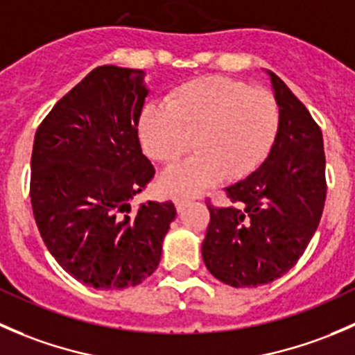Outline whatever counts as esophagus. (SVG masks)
I'll use <instances>...</instances> for the list:
<instances>
[{
	"label": "esophagus",
	"mask_w": 355,
	"mask_h": 355,
	"mask_svg": "<svg viewBox=\"0 0 355 355\" xmlns=\"http://www.w3.org/2000/svg\"><path fill=\"white\" fill-rule=\"evenodd\" d=\"M189 202H191V196H188V195H179L174 198V203H176L178 210L184 209V205H188Z\"/></svg>",
	"instance_id": "1"
}]
</instances>
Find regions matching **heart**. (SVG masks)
I'll list each match as a JSON object with an SVG mask.
<instances>
[{"mask_svg":"<svg viewBox=\"0 0 355 355\" xmlns=\"http://www.w3.org/2000/svg\"><path fill=\"white\" fill-rule=\"evenodd\" d=\"M279 121V105L268 89L207 76L174 87L166 107L146 103L136 129L146 155L162 166L176 164L195 145L198 155L162 179L169 191H195L255 173L275 146Z\"/></svg>","mask_w":355,"mask_h":355,"instance_id":"1","label":"heart"}]
</instances>
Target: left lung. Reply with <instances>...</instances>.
Instances as JSON below:
<instances>
[{"mask_svg": "<svg viewBox=\"0 0 355 355\" xmlns=\"http://www.w3.org/2000/svg\"><path fill=\"white\" fill-rule=\"evenodd\" d=\"M279 105V131L268 159L227 186L240 207L207 203L202 257L214 278L234 288L268 285L297 264L321 220L326 200L322 135L305 105L268 70Z\"/></svg>", "mask_w": 355, "mask_h": 355, "instance_id": "obj_1", "label": "left lung"}]
</instances>
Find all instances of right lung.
Wrapping results in <instances>:
<instances>
[{"label": "right lung", "mask_w": 355, "mask_h": 355, "mask_svg": "<svg viewBox=\"0 0 355 355\" xmlns=\"http://www.w3.org/2000/svg\"><path fill=\"white\" fill-rule=\"evenodd\" d=\"M145 72L96 67L51 108L36 131L31 203L41 238L77 282L100 290L136 286L159 268L173 202L132 196L155 169L139 145Z\"/></svg>", "instance_id": "add662e5"}]
</instances>
